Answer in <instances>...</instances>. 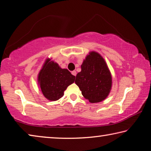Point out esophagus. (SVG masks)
I'll use <instances>...</instances> for the list:
<instances>
[{
  "label": "esophagus",
  "mask_w": 151,
  "mask_h": 151,
  "mask_svg": "<svg viewBox=\"0 0 151 151\" xmlns=\"http://www.w3.org/2000/svg\"><path fill=\"white\" fill-rule=\"evenodd\" d=\"M71 73H72V75H73L74 76H76V71H71Z\"/></svg>",
  "instance_id": "34e87169"
}]
</instances>
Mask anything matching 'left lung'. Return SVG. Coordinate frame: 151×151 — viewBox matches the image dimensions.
I'll return each mask as SVG.
<instances>
[{
	"label": "left lung",
	"instance_id": "8db88e82",
	"mask_svg": "<svg viewBox=\"0 0 151 151\" xmlns=\"http://www.w3.org/2000/svg\"><path fill=\"white\" fill-rule=\"evenodd\" d=\"M81 68L75 83L83 97L91 103L104 100L112 86V76L104 59L100 54L92 51L86 57Z\"/></svg>",
	"mask_w": 151,
	"mask_h": 151
}]
</instances>
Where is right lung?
<instances>
[{
  "label": "right lung",
  "instance_id": "add662e5",
  "mask_svg": "<svg viewBox=\"0 0 151 151\" xmlns=\"http://www.w3.org/2000/svg\"><path fill=\"white\" fill-rule=\"evenodd\" d=\"M76 77L67 69L59 68L58 63L47 59L39 73L38 80L42 93L51 101L63 97L64 91L73 83Z\"/></svg>",
  "mask_w": 151,
  "mask_h": 151
}]
</instances>
